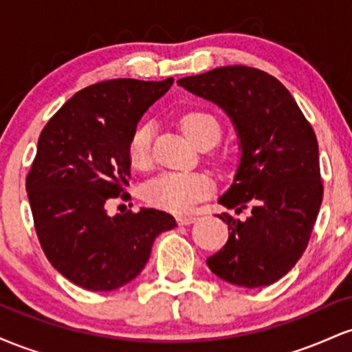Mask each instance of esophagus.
<instances>
[{"instance_id": "34e87169", "label": "esophagus", "mask_w": 352, "mask_h": 352, "mask_svg": "<svg viewBox=\"0 0 352 352\" xmlns=\"http://www.w3.org/2000/svg\"><path fill=\"white\" fill-rule=\"evenodd\" d=\"M195 220H197V217H193V215L177 217V221H179V225H192Z\"/></svg>"}]
</instances>
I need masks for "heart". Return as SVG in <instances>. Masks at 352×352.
<instances>
[{"instance_id":"obj_1","label":"heart","mask_w":352,"mask_h":352,"mask_svg":"<svg viewBox=\"0 0 352 352\" xmlns=\"http://www.w3.org/2000/svg\"><path fill=\"white\" fill-rule=\"evenodd\" d=\"M180 125L185 135L199 145L205 140L217 142L220 137V124L205 111H188L182 116ZM152 127L142 124L132 132L129 139V160L137 168H144L151 160ZM212 192V180L204 173L167 172L155 177L144 187V199L153 207L168 212H187Z\"/></svg>"}]
</instances>
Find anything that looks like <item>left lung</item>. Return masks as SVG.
I'll return each instance as SVG.
<instances>
[{
    "mask_svg": "<svg viewBox=\"0 0 352 352\" xmlns=\"http://www.w3.org/2000/svg\"><path fill=\"white\" fill-rule=\"evenodd\" d=\"M177 84L223 109L240 139L235 179L218 199L228 210L252 208L246 220L218 215L228 241L207 258L218 278L243 288L268 286L305 253L322 201L319 151L288 89L248 66L217 67Z\"/></svg>",
    "mask_w": 352,
    "mask_h": 352,
    "instance_id": "8db88e82",
    "label": "left lung"
}]
</instances>
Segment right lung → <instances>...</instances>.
<instances>
[{
    "label": "right lung",
    "instance_id": "right-lung-1",
    "mask_svg": "<svg viewBox=\"0 0 352 352\" xmlns=\"http://www.w3.org/2000/svg\"><path fill=\"white\" fill-rule=\"evenodd\" d=\"M173 79H112L76 92L38 140L26 192L50 263L89 292H112L144 270L153 240L177 227L155 208L109 217L131 179L129 139Z\"/></svg>",
    "mask_w": 352,
    "mask_h": 352
}]
</instances>
